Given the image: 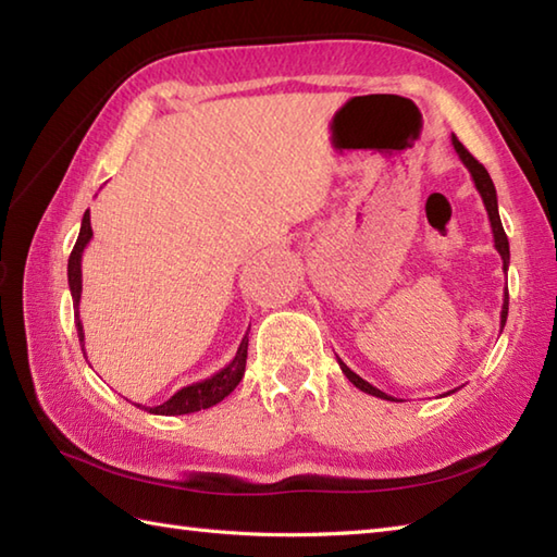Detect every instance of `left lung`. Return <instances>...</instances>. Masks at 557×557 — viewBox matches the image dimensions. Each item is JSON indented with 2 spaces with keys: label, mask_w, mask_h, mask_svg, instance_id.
Returning <instances> with one entry per match:
<instances>
[{
  "label": "left lung",
  "mask_w": 557,
  "mask_h": 557,
  "mask_svg": "<svg viewBox=\"0 0 557 557\" xmlns=\"http://www.w3.org/2000/svg\"><path fill=\"white\" fill-rule=\"evenodd\" d=\"M450 143H454V150H456V154L460 157V162L466 164V170L470 172V176H473V184H475V188H478V194H480V198H482V203H485V211H487V218H490V227H492V237H495V249L499 251V257H502V269H509V239H507V235H505V227H502V220H499V208H497V191H495V184H492V180H490V174H487V170L485 166H482L473 154H470L466 148H463V143H460L456 135H450ZM507 312H509V293L505 290V302H502V314H499V327L505 330V324H507ZM337 361H339V369H342V373L349 377V381L359 387V391H363V393H369V395H375V397H381V400H395V397H391V395H385L383 391H377L375 385H371L369 381H363L361 375H356L349 366H346L339 356H337ZM446 395H450V393H446Z\"/></svg>",
  "instance_id": "obj_1"
}]
</instances>
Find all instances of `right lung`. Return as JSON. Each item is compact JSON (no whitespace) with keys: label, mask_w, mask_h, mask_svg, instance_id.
<instances>
[{"label":"right lung","mask_w":557,"mask_h":557,"mask_svg":"<svg viewBox=\"0 0 557 557\" xmlns=\"http://www.w3.org/2000/svg\"><path fill=\"white\" fill-rule=\"evenodd\" d=\"M91 235L94 233H91L89 211H87L82 218V227H79V237L75 243V249H72L70 261H67V283H70V293H72V306H75V310H77L75 312V324H77V337H79V344H82V351H84V330H82V320H79L82 255H84V247L89 245ZM247 346H249V337L245 334L243 342H239V346H237L235 359L230 361L225 369H220L211 377H203V381L182 387V391H176L166 403L150 407V412L152 414H164V417L191 414V412H198V409H208V407L218 405L220 400H225V397L239 385V381H243L245 363H247Z\"/></svg>","instance_id":"add662e5"}]
</instances>
